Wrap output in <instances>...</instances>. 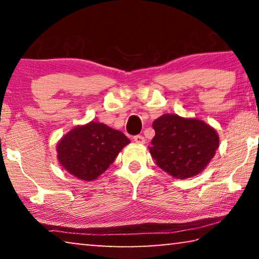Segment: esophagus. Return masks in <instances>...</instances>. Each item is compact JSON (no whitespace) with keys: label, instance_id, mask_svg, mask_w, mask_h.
I'll return each mask as SVG.
<instances>
[{"label":"esophagus","instance_id":"obj_1","mask_svg":"<svg viewBox=\"0 0 259 259\" xmlns=\"http://www.w3.org/2000/svg\"><path fill=\"white\" fill-rule=\"evenodd\" d=\"M133 140L136 141L137 144H145V138H144V136H134V138H133Z\"/></svg>","mask_w":259,"mask_h":259}]
</instances>
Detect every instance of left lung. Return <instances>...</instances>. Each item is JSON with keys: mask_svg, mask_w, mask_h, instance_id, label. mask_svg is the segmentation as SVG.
<instances>
[{"mask_svg": "<svg viewBox=\"0 0 259 259\" xmlns=\"http://www.w3.org/2000/svg\"><path fill=\"white\" fill-rule=\"evenodd\" d=\"M151 155L159 167L179 179L203 171L218 148L215 131L198 119L165 114L153 122Z\"/></svg>", "mask_w": 259, "mask_h": 259, "instance_id": "obj_1", "label": "left lung"}]
</instances>
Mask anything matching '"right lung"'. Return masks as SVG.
Returning <instances> with one entry per match:
<instances>
[{"label": "right lung", "mask_w": 259, "mask_h": 259, "mask_svg": "<svg viewBox=\"0 0 259 259\" xmlns=\"http://www.w3.org/2000/svg\"><path fill=\"white\" fill-rule=\"evenodd\" d=\"M130 139L120 131L92 121L70 131L58 144L60 164L82 180H94L115 160Z\"/></svg>", "instance_id": "1"}]
</instances>
